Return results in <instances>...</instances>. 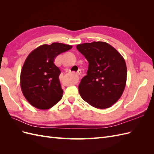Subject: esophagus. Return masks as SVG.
I'll return each mask as SVG.
<instances>
[{
	"label": "esophagus",
	"instance_id": "34e87169",
	"mask_svg": "<svg viewBox=\"0 0 154 154\" xmlns=\"http://www.w3.org/2000/svg\"><path fill=\"white\" fill-rule=\"evenodd\" d=\"M80 71H78V72H77V73H76L77 76H79V75H80Z\"/></svg>",
	"mask_w": 154,
	"mask_h": 154
}]
</instances>
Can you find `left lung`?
<instances>
[{"label": "left lung", "instance_id": "left-lung-1", "mask_svg": "<svg viewBox=\"0 0 154 154\" xmlns=\"http://www.w3.org/2000/svg\"><path fill=\"white\" fill-rule=\"evenodd\" d=\"M76 48L88 62L87 75L78 86L81 97L95 108H109L122 96L127 83L125 59L105 42L78 44Z\"/></svg>", "mask_w": 154, "mask_h": 154}]
</instances>
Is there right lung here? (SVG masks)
I'll return each instance as SVG.
<instances>
[{
	"instance_id": "1",
	"label": "right lung",
	"mask_w": 154,
	"mask_h": 154,
	"mask_svg": "<svg viewBox=\"0 0 154 154\" xmlns=\"http://www.w3.org/2000/svg\"><path fill=\"white\" fill-rule=\"evenodd\" d=\"M72 45L54 42L40 45L29 53L20 72V87L26 99L35 108L47 110L61 100L60 69L54 61Z\"/></svg>"
}]
</instances>
